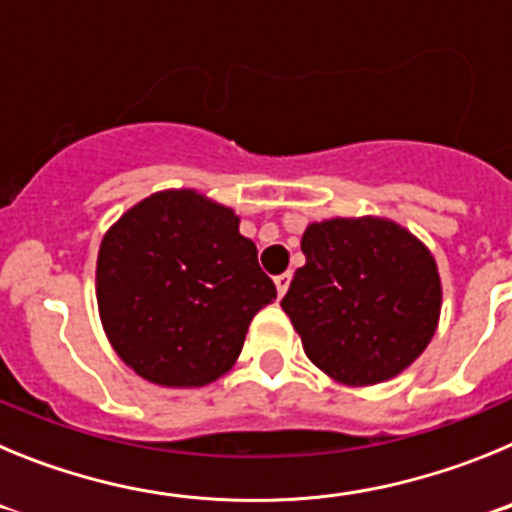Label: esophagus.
<instances>
[{
  "mask_svg": "<svg viewBox=\"0 0 512 512\" xmlns=\"http://www.w3.org/2000/svg\"><path fill=\"white\" fill-rule=\"evenodd\" d=\"M274 282H277L279 297H284V292H287V289H289V282H292V271H284V274H279V277L274 279Z\"/></svg>",
  "mask_w": 512,
  "mask_h": 512,
  "instance_id": "1",
  "label": "esophagus"
}]
</instances>
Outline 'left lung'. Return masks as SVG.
<instances>
[{
    "label": "left lung",
    "mask_w": 512,
    "mask_h": 512,
    "mask_svg": "<svg viewBox=\"0 0 512 512\" xmlns=\"http://www.w3.org/2000/svg\"><path fill=\"white\" fill-rule=\"evenodd\" d=\"M302 253L282 310L312 364L364 387L423 354L438 325L441 279L413 233L384 217H333L307 225Z\"/></svg>",
    "instance_id": "obj_1"
}]
</instances>
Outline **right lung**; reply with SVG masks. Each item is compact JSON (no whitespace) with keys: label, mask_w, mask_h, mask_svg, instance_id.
<instances>
[{"label":"right lung","mask_w":512,"mask_h":512,"mask_svg":"<svg viewBox=\"0 0 512 512\" xmlns=\"http://www.w3.org/2000/svg\"><path fill=\"white\" fill-rule=\"evenodd\" d=\"M277 287L238 217L192 189L156 192L107 230L97 259L104 333L125 364L164 387H205L241 354Z\"/></svg>","instance_id":"1"}]
</instances>
